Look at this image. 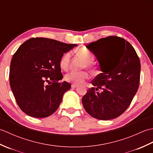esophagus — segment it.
<instances>
[{
  "label": "esophagus",
  "mask_w": 153,
  "mask_h": 153,
  "mask_svg": "<svg viewBox=\"0 0 153 153\" xmlns=\"http://www.w3.org/2000/svg\"><path fill=\"white\" fill-rule=\"evenodd\" d=\"M77 87H78V85H76V84H72V85H71V87H72V88H76Z\"/></svg>",
  "instance_id": "esophagus-1"
}]
</instances>
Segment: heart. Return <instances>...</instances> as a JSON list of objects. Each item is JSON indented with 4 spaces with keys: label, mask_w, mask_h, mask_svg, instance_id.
<instances>
[{
    "label": "heart",
    "mask_w": 153,
    "mask_h": 153,
    "mask_svg": "<svg viewBox=\"0 0 153 153\" xmlns=\"http://www.w3.org/2000/svg\"><path fill=\"white\" fill-rule=\"evenodd\" d=\"M77 53L81 57H82L85 60V66L89 68H93V65L92 62L94 60V57L90 51L85 48H82L77 51ZM71 58V53L68 52L65 53L60 60V66L62 69L66 70L70 66V62ZM89 74L86 71H71L65 75L64 79L68 82L72 83L74 84H80L83 83L87 79H89Z\"/></svg>",
    "instance_id": "heart-1"
}]
</instances>
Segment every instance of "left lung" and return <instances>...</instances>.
<instances>
[{
    "instance_id": "1",
    "label": "left lung",
    "mask_w": 153,
    "mask_h": 153,
    "mask_svg": "<svg viewBox=\"0 0 153 153\" xmlns=\"http://www.w3.org/2000/svg\"><path fill=\"white\" fill-rule=\"evenodd\" d=\"M86 47L97 58L102 73L91 82L94 87L83 97V106L96 119L116 118L128 108L137 91L140 60L131 45L116 36L100 39ZM99 89L101 93L96 92Z\"/></svg>"
}]
</instances>
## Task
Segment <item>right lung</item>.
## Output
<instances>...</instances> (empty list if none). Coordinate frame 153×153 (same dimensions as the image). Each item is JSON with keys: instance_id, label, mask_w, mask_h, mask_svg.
Wrapping results in <instances>:
<instances>
[{"instance_id": "add662e5", "label": "right lung", "mask_w": 153, "mask_h": 153, "mask_svg": "<svg viewBox=\"0 0 153 153\" xmlns=\"http://www.w3.org/2000/svg\"><path fill=\"white\" fill-rule=\"evenodd\" d=\"M76 46L37 37L18 48L11 60L9 79L16 102L24 113L42 118L58 109L64 93L71 88L70 83L59 82L63 78L60 60Z\"/></svg>"}]
</instances>
